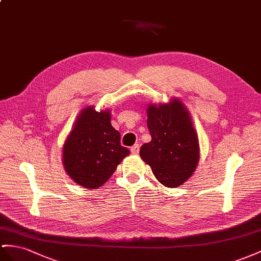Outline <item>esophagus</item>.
Returning a JSON list of instances; mask_svg holds the SVG:
<instances>
[{
	"label": "esophagus",
	"instance_id": "34e87169",
	"mask_svg": "<svg viewBox=\"0 0 261 261\" xmlns=\"http://www.w3.org/2000/svg\"><path fill=\"white\" fill-rule=\"evenodd\" d=\"M131 153H133V154H138L139 151H140V145L139 144H135L133 146H131Z\"/></svg>",
	"mask_w": 261,
	"mask_h": 261
}]
</instances>
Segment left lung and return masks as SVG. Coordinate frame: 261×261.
Masks as SVG:
<instances>
[{
    "label": "left lung",
    "mask_w": 261,
    "mask_h": 261,
    "mask_svg": "<svg viewBox=\"0 0 261 261\" xmlns=\"http://www.w3.org/2000/svg\"><path fill=\"white\" fill-rule=\"evenodd\" d=\"M151 141L140 149V156L166 188H177L191 177L199 160L198 138L188 109L178 99L148 107Z\"/></svg>",
    "instance_id": "8db88e82"
}]
</instances>
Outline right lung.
<instances>
[{
    "label": "right lung",
    "instance_id": "add662e5",
    "mask_svg": "<svg viewBox=\"0 0 261 261\" xmlns=\"http://www.w3.org/2000/svg\"><path fill=\"white\" fill-rule=\"evenodd\" d=\"M109 110L87 107L77 117L63 148V164L73 182L85 189L103 185L130 151L120 143Z\"/></svg>",
    "mask_w": 261,
    "mask_h": 261
}]
</instances>
